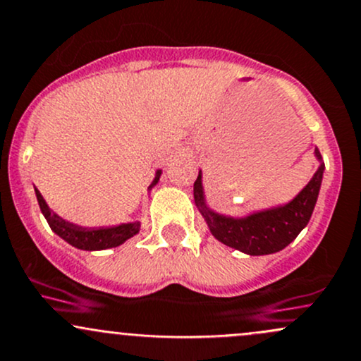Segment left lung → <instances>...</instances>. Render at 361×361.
<instances>
[{
    "label": "left lung",
    "mask_w": 361,
    "mask_h": 361,
    "mask_svg": "<svg viewBox=\"0 0 361 361\" xmlns=\"http://www.w3.org/2000/svg\"><path fill=\"white\" fill-rule=\"evenodd\" d=\"M314 154L321 164L309 183L293 200L285 205L271 207V209L259 210V212L238 219L217 214L207 207L202 171H198L197 181L193 183L195 204L200 210L202 217L205 219L214 238L226 246L251 256L271 255L287 247L309 224L310 215L316 207L319 190H321L324 163L321 161V152L317 149Z\"/></svg>",
    "instance_id": "8db88e82"
}]
</instances>
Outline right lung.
<instances>
[{"instance_id":"obj_1","label":"right lung","mask_w":361,"mask_h":361,"mask_svg":"<svg viewBox=\"0 0 361 361\" xmlns=\"http://www.w3.org/2000/svg\"><path fill=\"white\" fill-rule=\"evenodd\" d=\"M161 169L156 171V178L152 181L149 190L159 181ZM37 202H39L40 210H42L45 221L49 222L51 229L56 233L59 238L64 239L66 243H69L71 246L78 247V250L85 251H100V250H110V247H117L120 244H123L127 239H130L132 235H135L140 229V222H127L120 224V226H111V227H81L76 224L64 221L59 215L54 214L49 205L45 204L44 197L40 195L39 190L35 188Z\"/></svg>"}]
</instances>
